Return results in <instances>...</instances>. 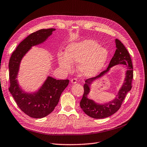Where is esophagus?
Segmentation results:
<instances>
[{
  "instance_id": "esophagus-1",
  "label": "esophagus",
  "mask_w": 147,
  "mask_h": 147,
  "mask_svg": "<svg viewBox=\"0 0 147 147\" xmlns=\"http://www.w3.org/2000/svg\"><path fill=\"white\" fill-rule=\"evenodd\" d=\"M77 81H78V80L76 79V78H73V79H72L71 80V83H72V84H76V83H77Z\"/></svg>"
}]
</instances>
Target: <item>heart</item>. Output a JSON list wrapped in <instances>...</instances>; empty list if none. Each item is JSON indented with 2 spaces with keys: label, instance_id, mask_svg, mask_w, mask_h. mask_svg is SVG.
Returning a JSON list of instances; mask_svg holds the SVG:
<instances>
[{
  "label": "heart",
  "instance_id": "heart-1",
  "mask_svg": "<svg viewBox=\"0 0 147 147\" xmlns=\"http://www.w3.org/2000/svg\"><path fill=\"white\" fill-rule=\"evenodd\" d=\"M109 58V52L94 40H85L72 42L67 46L66 54L58 56L59 66L70 71L73 63H78V70L82 75L91 77L103 68Z\"/></svg>",
  "mask_w": 147,
  "mask_h": 147
}]
</instances>
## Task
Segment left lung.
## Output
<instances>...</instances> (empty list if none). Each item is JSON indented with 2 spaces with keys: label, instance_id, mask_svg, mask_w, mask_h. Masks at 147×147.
<instances>
[{
  "label": "left lung",
  "instance_id": "left-lung-1",
  "mask_svg": "<svg viewBox=\"0 0 147 147\" xmlns=\"http://www.w3.org/2000/svg\"><path fill=\"white\" fill-rule=\"evenodd\" d=\"M115 43L117 49L107 68L101 72L96 77L86 79L84 85V93L80 102V106L87 115L93 118H107L117 112L122 105L127 94L131 90L132 87L131 82L133 78V69L130 54L124 44L119 40L116 39ZM118 64L125 65L126 72L124 83L116 96V98L111 102L102 105L95 103L93 100L89 99L87 98V95L90 92V86L92 82L109 72L111 67Z\"/></svg>",
  "mask_w": 147,
  "mask_h": 147
}]
</instances>
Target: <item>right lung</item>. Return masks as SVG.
Returning a JSON list of instances; mask_svg holds the SVG:
<instances>
[{
  "label": "right lung",
  "instance_id": "1",
  "mask_svg": "<svg viewBox=\"0 0 147 147\" xmlns=\"http://www.w3.org/2000/svg\"><path fill=\"white\" fill-rule=\"evenodd\" d=\"M55 30L53 28L43 29L30 34L18 44L9 59V91L18 107L32 118H41L52 113L58 103L62 92L69 84L68 79L56 80L48 76L38 91L28 93L20 88L16 79L23 56L32 47L45 41Z\"/></svg>",
  "mask_w": 147,
  "mask_h": 147
}]
</instances>
